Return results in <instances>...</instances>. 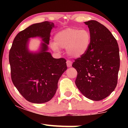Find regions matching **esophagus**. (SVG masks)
Here are the masks:
<instances>
[{
	"label": "esophagus",
	"instance_id": "obj_1",
	"mask_svg": "<svg viewBox=\"0 0 128 128\" xmlns=\"http://www.w3.org/2000/svg\"><path fill=\"white\" fill-rule=\"evenodd\" d=\"M66 63H67V66L68 67H72V61L70 60H67Z\"/></svg>",
	"mask_w": 128,
	"mask_h": 128
}]
</instances>
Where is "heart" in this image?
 <instances>
[{"label": "heart", "instance_id": "heart-1", "mask_svg": "<svg viewBox=\"0 0 128 128\" xmlns=\"http://www.w3.org/2000/svg\"><path fill=\"white\" fill-rule=\"evenodd\" d=\"M54 40L55 42L51 44L54 50L58 51L60 48L66 49L70 56L77 58L88 51L92 42V35L86 29L67 28L58 32Z\"/></svg>", "mask_w": 128, "mask_h": 128}]
</instances>
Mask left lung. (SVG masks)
Here are the masks:
<instances>
[{
  "label": "left lung",
  "instance_id": "obj_1",
  "mask_svg": "<svg viewBox=\"0 0 128 128\" xmlns=\"http://www.w3.org/2000/svg\"><path fill=\"white\" fill-rule=\"evenodd\" d=\"M85 24L92 35V42L87 52L72 64L78 72L75 84L86 98L101 100L117 86L119 48L117 40L105 26L95 20Z\"/></svg>",
  "mask_w": 128,
  "mask_h": 128
}]
</instances>
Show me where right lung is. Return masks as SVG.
<instances>
[{
  "mask_svg": "<svg viewBox=\"0 0 128 128\" xmlns=\"http://www.w3.org/2000/svg\"><path fill=\"white\" fill-rule=\"evenodd\" d=\"M54 23L46 21L36 23L20 32L9 53L11 79L26 100L34 104L49 101L58 88L59 79L67 70L64 58H54L48 52L50 34ZM39 36L43 43L37 53L28 51L30 38Z\"/></svg>",
  "mask_w": 128,
  "mask_h": 128,
  "instance_id": "add662e5",
  "label": "right lung"
}]
</instances>
